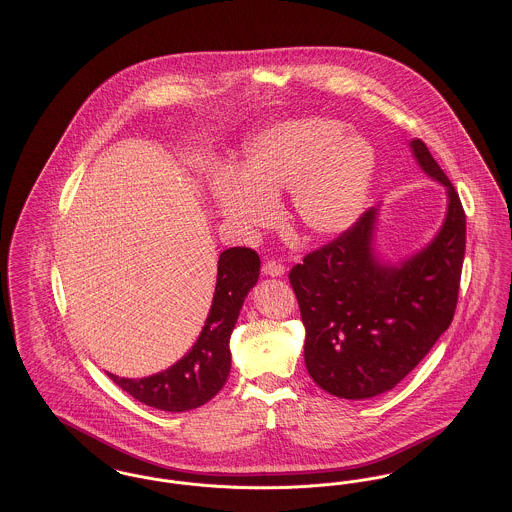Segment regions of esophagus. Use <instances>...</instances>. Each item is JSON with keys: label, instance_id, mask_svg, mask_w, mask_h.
Here are the masks:
<instances>
[{"label": "esophagus", "instance_id": "obj_1", "mask_svg": "<svg viewBox=\"0 0 512 512\" xmlns=\"http://www.w3.org/2000/svg\"><path fill=\"white\" fill-rule=\"evenodd\" d=\"M263 272H265L267 276H284L286 267H284L282 263L274 261V259H268V261H265V265H263Z\"/></svg>", "mask_w": 512, "mask_h": 512}]
</instances>
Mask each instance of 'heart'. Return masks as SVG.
Instances as JSON below:
<instances>
[{
	"label": "heart",
	"instance_id": "b5f03b06",
	"mask_svg": "<svg viewBox=\"0 0 512 512\" xmlns=\"http://www.w3.org/2000/svg\"><path fill=\"white\" fill-rule=\"evenodd\" d=\"M343 130L332 119H299L253 134L242 174L224 172L213 184L222 215L245 230L267 228L278 213L274 197L290 188L293 219L309 238L345 232L365 209L376 155Z\"/></svg>",
	"mask_w": 512,
	"mask_h": 512
}]
</instances>
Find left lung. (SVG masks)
<instances>
[{
  "label": "left lung",
  "mask_w": 512,
  "mask_h": 512,
  "mask_svg": "<svg viewBox=\"0 0 512 512\" xmlns=\"http://www.w3.org/2000/svg\"><path fill=\"white\" fill-rule=\"evenodd\" d=\"M418 165L447 188L434 242L399 267L372 255L376 209L290 270L307 330L305 365L322 390L366 399L395 388L449 328L459 299L466 215L459 194L422 140Z\"/></svg>",
  "instance_id": "left-lung-1"
}]
</instances>
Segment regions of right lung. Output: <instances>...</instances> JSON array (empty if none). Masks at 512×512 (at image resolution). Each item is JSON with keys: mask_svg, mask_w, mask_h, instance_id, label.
Returning <instances> with one entry per match:
<instances>
[{"mask_svg": "<svg viewBox=\"0 0 512 512\" xmlns=\"http://www.w3.org/2000/svg\"><path fill=\"white\" fill-rule=\"evenodd\" d=\"M217 288L207 322L194 347L176 365L149 378L111 380L147 407L184 413L213 399L230 374V334L244 305L245 295L257 284L261 259L251 247L222 251Z\"/></svg>", "mask_w": 512, "mask_h": 512, "instance_id": "1", "label": "right lung"}]
</instances>
